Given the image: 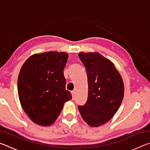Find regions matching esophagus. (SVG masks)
<instances>
[{
  "instance_id": "34e87169",
  "label": "esophagus",
  "mask_w": 150,
  "mask_h": 150,
  "mask_svg": "<svg viewBox=\"0 0 150 150\" xmlns=\"http://www.w3.org/2000/svg\"><path fill=\"white\" fill-rule=\"evenodd\" d=\"M71 95H72V96H73V99L74 100V98H75V92L74 91H71Z\"/></svg>"
}]
</instances>
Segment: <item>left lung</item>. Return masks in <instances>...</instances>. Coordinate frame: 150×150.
Returning a JSON list of instances; mask_svg holds the SVG:
<instances>
[{"label":"left lung","mask_w":150,"mask_h":150,"mask_svg":"<svg viewBox=\"0 0 150 150\" xmlns=\"http://www.w3.org/2000/svg\"><path fill=\"white\" fill-rule=\"evenodd\" d=\"M88 78V98L78 108L83 120L92 127L105 124L118 110L124 97V83L110 60L98 53L79 54Z\"/></svg>","instance_id":"left-lung-1"}]
</instances>
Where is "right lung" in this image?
I'll list each match as a JSON object with an SVG mask.
<instances>
[{
	"label": "right lung",
	"instance_id": "add662e5",
	"mask_svg": "<svg viewBox=\"0 0 150 150\" xmlns=\"http://www.w3.org/2000/svg\"><path fill=\"white\" fill-rule=\"evenodd\" d=\"M68 54L48 52L34 54L22 65L18 78V93L25 112L34 123H54L63 105L72 98L65 89L63 70Z\"/></svg>",
	"mask_w": 150,
	"mask_h": 150
}]
</instances>
